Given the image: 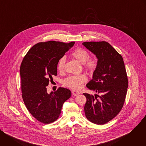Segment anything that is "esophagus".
Returning a JSON list of instances; mask_svg holds the SVG:
<instances>
[{
	"mask_svg": "<svg viewBox=\"0 0 146 146\" xmlns=\"http://www.w3.org/2000/svg\"><path fill=\"white\" fill-rule=\"evenodd\" d=\"M72 93L74 96H77V95H78L80 94L79 91H76V90H73L72 91Z\"/></svg>",
	"mask_w": 146,
	"mask_h": 146,
	"instance_id": "esophagus-1",
	"label": "esophagus"
}]
</instances>
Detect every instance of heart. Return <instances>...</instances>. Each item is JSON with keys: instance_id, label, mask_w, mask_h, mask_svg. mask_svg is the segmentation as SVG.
Listing matches in <instances>:
<instances>
[{"instance_id": "1", "label": "heart", "mask_w": 146, "mask_h": 146, "mask_svg": "<svg viewBox=\"0 0 146 146\" xmlns=\"http://www.w3.org/2000/svg\"><path fill=\"white\" fill-rule=\"evenodd\" d=\"M72 56L78 62L83 64L84 68L88 71L92 73L98 68L99 64L98 58L95 56H90L89 52L82 48H76L72 53ZM66 57L62 56L58 61L57 69L60 73L65 70ZM87 81V77L84 74L72 75L64 80V85L73 90H80L82 84Z\"/></svg>"}]
</instances>
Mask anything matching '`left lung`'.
<instances>
[{
  "label": "left lung",
  "mask_w": 146,
  "mask_h": 146,
  "mask_svg": "<svg viewBox=\"0 0 146 146\" xmlns=\"http://www.w3.org/2000/svg\"><path fill=\"white\" fill-rule=\"evenodd\" d=\"M82 44L99 60L93 78L86 86L100 95L83 94L87 99L85 114L91 122L103 125L117 116L123 106L128 87L125 67L121 54L106 41H87Z\"/></svg>",
  "instance_id": "1"
}]
</instances>
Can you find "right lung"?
Listing matches in <instances>:
<instances>
[{
    "label": "right lung",
    "mask_w": 146,
    "mask_h": 146,
    "mask_svg": "<svg viewBox=\"0 0 146 146\" xmlns=\"http://www.w3.org/2000/svg\"><path fill=\"white\" fill-rule=\"evenodd\" d=\"M74 44L48 41L34 45L20 67L22 97L29 113L40 122L48 124L59 117L64 103L71 96L69 90L59 87L50 94L49 81L57 75L58 60Z\"/></svg>",
    "instance_id": "right-lung-1"
}]
</instances>
